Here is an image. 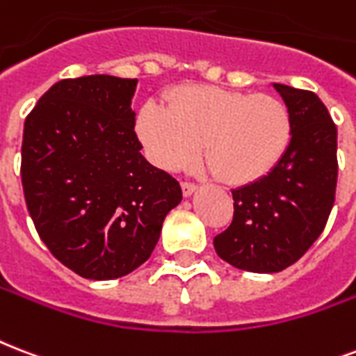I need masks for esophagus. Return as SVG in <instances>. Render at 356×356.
Segmentation results:
<instances>
[{
	"instance_id": "34e87169",
	"label": "esophagus",
	"mask_w": 356,
	"mask_h": 356,
	"mask_svg": "<svg viewBox=\"0 0 356 356\" xmlns=\"http://www.w3.org/2000/svg\"><path fill=\"white\" fill-rule=\"evenodd\" d=\"M181 188H183L184 196L188 197V196H192L194 192H196L197 186H196V184H192V183H183V184H181Z\"/></svg>"
}]
</instances>
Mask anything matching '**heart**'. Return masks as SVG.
Wrapping results in <instances>:
<instances>
[{
	"label": "heart",
	"mask_w": 356,
	"mask_h": 356,
	"mask_svg": "<svg viewBox=\"0 0 356 356\" xmlns=\"http://www.w3.org/2000/svg\"><path fill=\"white\" fill-rule=\"evenodd\" d=\"M143 153L164 172L188 168L200 151L203 170L233 186L267 177L289 149L293 119L280 99L192 83L168 95V108L147 102L136 119Z\"/></svg>",
	"instance_id": "1"
}]
</instances>
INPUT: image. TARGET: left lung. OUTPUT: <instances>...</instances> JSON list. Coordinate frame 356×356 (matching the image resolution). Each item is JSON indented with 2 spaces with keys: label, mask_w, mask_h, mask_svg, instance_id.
I'll list each match as a JSON object with an SVG mask.
<instances>
[{
  "label": "left lung",
  "mask_w": 356,
  "mask_h": 356,
  "mask_svg": "<svg viewBox=\"0 0 356 356\" xmlns=\"http://www.w3.org/2000/svg\"><path fill=\"white\" fill-rule=\"evenodd\" d=\"M289 108L291 143L267 177L233 190V220L216 254L248 273H280L316 243L334 205L336 124L312 91L273 83Z\"/></svg>",
  "instance_id": "8db88e82"
}]
</instances>
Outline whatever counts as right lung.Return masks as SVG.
Returning a JSON list of instances; mask_svg holds the SVG:
<instances>
[{
    "instance_id": "1",
    "label": "right lung",
    "mask_w": 356,
    "mask_h": 356,
    "mask_svg": "<svg viewBox=\"0 0 356 356\" xmlns=\"http://www.w3.org/2000/svg\"><path fill=\"white\" fill-rule=\"evenodd\" d=\"M136 78H67L24 123L22 186L48 250L89 280H113L149 259L162 222L183 200L149 164L130 108Z\"/></svg>"
}]
</instances>
